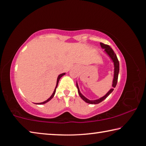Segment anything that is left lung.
Segmentation results:
<instances>
[{
  "label": "left lung",
  "instance_id": "8db88e82",
  "mask_svg": "<svg viewBox=\"0 0 146 146\" xmlns=\"http://www.w3.org/2000/svg\"><path fill=\"white\" fill-rule=\"evenodd\" d=\"M100 46L102 48L105 49V51L108 54V55L110 56L111 58L113 60V62H114V66H115L114 73H114V78H113V85H112L113 88L111 89V90L108 91V93L106 94L105 96H104L103 97L99 98V99L95 100H88V98H86L85 97H84L82 94L80 93V90H79V88H78V86L77 85V83H76V88H77V89H78V93L79 96H80V97L82 98V99L83 100H84L86 102H87L88 104H99L100 102H102L104 100L106 99V98L110 95V93H111L113 90H114L113 88H115L116 86H117V81H118V73H119V61H118L117 56V55H116V54L115 53L114 51H113L112 48H111L110 46L108 45V44H105L103 43H100Z\"/></svg>",
  "mask_w": 146,
  "mask_h": 146
}]
</instances>
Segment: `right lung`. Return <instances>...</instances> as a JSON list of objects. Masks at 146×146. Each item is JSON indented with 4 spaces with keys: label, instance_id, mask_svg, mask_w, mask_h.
I'll return each mask as SVG.
<instances>
[{
    "label": "right lung",
    "instance_id": "add662e5",
    "mask_svg": "<svg viewBox=\"0 0 146 146\" xmlns=\"http://www.w3.org/2000/svg\"><path fill=\"white\" fill-rule=\"evenodd\" d=\"M65 75V73H62V74H60V75H58V78H57V81H56V87H55V90H54V91H53V94H52V95L50 97H49L48 100H46V101H44V102H41V103H38V104H46V103H47L48 102H49V100H50L51 98H52L53 97H54V95H55V92H56V88H57V86H58V81H59V80H60V78L62 77V76L63 75Z\"/></svg>",
    "mask_w": 146,
    "mask_h": 146
}]
</instances>
